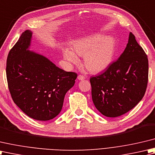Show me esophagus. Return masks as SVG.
I'll return each instance as SVG.
<instances>
[{
  "instance_id": "obj_1",
  "label": "esophagus",
  "mask_w": 155,
  "mask_h": 155,
  "mask_svg": "<svg viewBox=\"0 0 155 155\" xmlns=\"http://www.w3.org/2000/svg\"><path fill=\"white\" fill-rule=\"evenodd\" d=\"M78 79L79 80H84L85 79H86V77L84 76V75H79L78 76Z\"/></svg>"
}]
</instances>
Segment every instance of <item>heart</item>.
Masks as SVG:
<instances>
[{
  "label": "heart",
  "instance_id": "b5f03b06",
  "mask_svg": "<svg viewBox=\"0 0 155 155\" xmlns=\"http://www.w3.org/2000/svg\"><path fill=\"white\" fill-rule=\"evenodd\" d=\"M116 41L110 36L96 34L81 38L73 43L72 50L63 49L64 58L69 64H77L78 56H84V64L91 73H100L112 64Z\"/></svg>",
  "mask_w": 155,
  "mask_h": 155
}]
</instances>
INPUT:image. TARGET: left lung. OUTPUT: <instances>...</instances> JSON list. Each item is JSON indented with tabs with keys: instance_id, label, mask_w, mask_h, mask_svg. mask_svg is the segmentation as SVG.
I'll return each mask as SVG.
<instances>
[{
	"instance_id": "1",
	"label": "left lung",
	"mask_w": 155,
	"mask_h": 155,
	"mask_svg": "<svg viewBox=\"0 0 155 155\" xmlns=\"http://www.w3.org/2000/svg\"><path fill=\"white\" fill-rule=\"evenodd\" d=\"M148 76V61L132 33L117 61L102 74L90 78L94 106L107 117L130 111L143 99Z\"/></svg>"
}]
</instances>
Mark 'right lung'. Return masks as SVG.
<instances>
[{
  "mask_svg": "<svg viewBox=\"0 0 155 155\" xmlns=\"http://www.w3.org/2000/svg\"><path fill=\"white\" fill-rule=\"evenodd\" d=\"M33 32L27 30L9 51L8 86L14 102L37 120L47 121L61 112L65 94L78 75L59 68L46 57L30 51Z\"/></svg>",
  "mask_w": 155,
  "mask_h": 155,
  "instance_id": "1",
  "label": "right lung"
}]
</instances>
